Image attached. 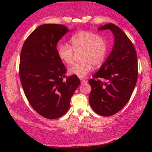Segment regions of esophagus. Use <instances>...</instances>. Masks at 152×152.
I'll list each match as a JSON object with an SVG mask.
<instances>
[{
    "label": "esophagus",
    "instance_id": "esophagus-1",
    "mask_svg": "<svg viewBox=\"0 0 152 152\" xmlns=\"http://www.w3.org/2000/svg\"><path fill=\"white\" fill-rule=\"evenodd\" d=\"M80 81H81V83L82 84H86V83H87V80H84V79H80Z\"/></svg>",
    "mask_w": 152,
    "mask_h": 152
}]
</instances>
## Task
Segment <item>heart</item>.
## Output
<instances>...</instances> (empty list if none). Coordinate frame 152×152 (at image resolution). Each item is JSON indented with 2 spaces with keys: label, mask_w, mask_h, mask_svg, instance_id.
Here are the masks:
<instances>
[{
  "label": "heart",
  "mask_w": 152,
  "mask_h": 152,
  "mask_svg": "<svg viewBox=\"0 0 152 152\" xmlns=\"http://www.w3.org/2000/svg\"><path fill=\"white\" fill-rule=\"evenodd\" d=\"M70 45L59 44L56 47L59 59L66 65L73 61L74 51L82 50V61L75 63L69 68L68 72L80 78H84L93 70V64L98 66L105 59L107 52V45L104 40L95 33L89 31H79L70 39Z\"/></svg>",
  "instance_id": "1"
}]
</instances>
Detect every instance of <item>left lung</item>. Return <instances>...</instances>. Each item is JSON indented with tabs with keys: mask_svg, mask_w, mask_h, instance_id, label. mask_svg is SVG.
<instances>
[{
	"mask_svg": "<svg viewBox=\"0 0 152 152\" xmlns=\"http://www.w3.org/2000/svg\"><path fill=\"white\" fill-rule=\"evenodd\" d=\"M104 30L112 31L114 45L94 79L89 80V103L96 113L108 117L121 110L129 100L137 79V59L134 45L119 27L108 23L98 28Z\"/></svg>",
	"mask_w": 152,
	"mask_h": 152,
	"instance_id": "obj_1",
	"label": "left lung"
}]
</instances>
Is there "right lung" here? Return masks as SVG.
<instances>
[{"label":"right lung","mask_w":152,"mask_h":152,"mask_svg":"<svg viewBox=\"0 0 152 152\" xmlns=\"http://www.w3.org/2000/svg\"><path fill=\"white\" fill-rule=\"evenodd\" d=\"M70 31L58 24L37 27L26 39L20 60V77L30 105L49 119L65 115L80 85L77 76L66 77V68L57 53L58 41Z\"/></svg>","instance_id":"1"}]
</instances>
